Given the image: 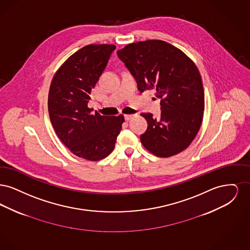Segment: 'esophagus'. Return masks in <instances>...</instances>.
Listing matches in <instances>:
<instances>
[{"label":"esophagus","instance_id":"obj_1","mask_svg":"<svg viewBox=\"0 0 250 250\" xmlns=\"http://www.w3.org/2000/svg\"><path fill=\"white\" fill-rule=\"evenodd\" d=\"M133 116H134V115H132V114H125V121H129Z\"/></svg>","mask_w":250,"mask_h":250}]
</instances>
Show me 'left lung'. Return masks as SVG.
<instances>
[{"mask_svg": "<svg viewBox=\"0 0 250 250\" xmlns=\"http://www.w3.org/2000/svg\"><path fill=\"white\" fill-rule=\"evenodd\" d=\"M143 93L155 90L161 115L143 113L148 127L143 146L159 157L177 155L195 139L202 125L204 91L196 64L182 50L161 40L132 43L117 51Z\"/></svg>", "mask_w": 250, "mask_h": 250, "instance_id": "left-lung-1", "label": "left lung"}]
</instances>
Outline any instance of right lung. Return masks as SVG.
Wrapping results in <instances>:
<instances>
[{
  "mask_svg": "<svg viewBox=\"0 0 250 250\" xmlns=\"http://www.w3.org/2000/svg\"><path fill=\"white\" fill-rule=\"evenodd\" d=\"M114 45H88L75 52L54 75L48 93L52 126L74 155L97 161L109 155L124 116H102L88 107L91 91L107 66Z\"/></svg>",
  "mask_w": 250,
  "mask_h": 250,
  "instance_id": "obj_1",
  "label": "right lung"
}]
</instances>
